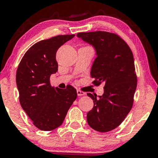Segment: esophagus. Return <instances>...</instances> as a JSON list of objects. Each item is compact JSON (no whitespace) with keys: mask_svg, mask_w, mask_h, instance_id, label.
<instances>
[{"mask_svg":"<svg viewBox=\"0 0 158 158\" xmlns=\"http://www.w3.org/2000/svg\"><path fill=\"white\" fill-rule=\"evenodd\" d=\"M77 95H78V96H84V95H85V92L81 91V90H77Z\"/></svg>","mask_w":158,"mask_h":158,"instance_id":"1","label":"esophagus"}]
</instances>
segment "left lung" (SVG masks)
I'll use <instances>...</instances> for the list:
<instances>
[{"label":"left lung","mask_w":158,"mask_h":158,"mask_svg":"<svg viewBox=\"0 0 158 158\" xmlns=\"http://www.w3.org/2000/svg\"><path fill=\"white\" fill-rule=\"evenodd\" d=\"M77 37L96 50L90 70L93 83L105 84L102 96L87 94L94 100L87 122L96 131H110L122 123L133 106L137 81L133 53L124 40L111 32H79Z\"/></svg>","instance_id":"8db88e82"}]
</instances>
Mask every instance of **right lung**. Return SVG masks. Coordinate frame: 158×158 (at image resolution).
<instances>
[{
    "label": "right lung",
    "instance_id": "add662e5",
    "mask_svg": "<svg viewBox=\"0 0 158 158\" xmlns=\"http://www.w3.org/2000/svg\"><path fill=\"white\" fill-rule=\"evenodd\" d=\"M75 35H61L42 40L29 49L16 72L20 104L33 125L42 131H52L63 123L77 97V90L53 88L50 77L58 70V49Z\"/></svg>",
    "mask_w": 158,
    "mask_h": 158
}]
</instances>
